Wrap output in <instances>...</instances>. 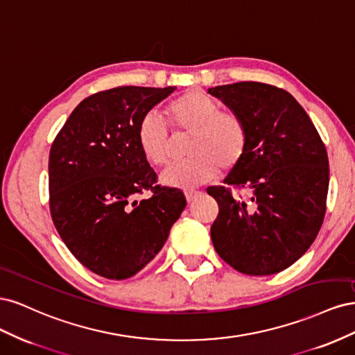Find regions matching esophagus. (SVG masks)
Wrapping results in <instances>:
<instances>
[{"instance_id":"esophagus-1","label":"esophagus","mask_w":355,"mask_h":355,"mask_svg":"<svg viewBox=\"0 0 355 355\" xmlns=\"http://www.w3.org/2000/svg\"><path fill=\"white\" fill-rule=\"evenodd\" d=\"M201 196L200 191H196V189H188L185 191V197H187V201L188 202H192L196 198H198Z\"/></svg>"}]
</instances>
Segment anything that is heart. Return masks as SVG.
Masks as SVG:
<instances>
[{
  "instance_id": "heart-1",
  "label": "heart",
  "mask_w": 355,
  "mask_h": 355,
  "mask_svg": "<svg viewBox=\"0 0 355 355\" xmlns=\"http://www.w3.org/2000/svg\"><path fill=\"white\" fill-rule=\"evenodd\" d=\"M164 114L175 132H187L188 158L176 161L161 175V184L191 189L206 184L218 168L237 167L247 151L249 133L243 118L219 110L218 102L200 90H188L164 106ZM136 144L144 159L154 167L167 163L170 136L166 124L155 114H146L136 125Z\"/></svg>"
}]
</instances>
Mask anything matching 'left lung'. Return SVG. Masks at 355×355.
Segmentation results:
<instances>
[{
    "label": "left lung",
    "instance_id": "left-lung-1",
    "mask_svg": "<svg viewBox=\"0 0 355 355\" xmlns=\"http://www.w3.org/2000/svg\"><path fill=\"white\" fill-rule=\"evenodd\" d=\"M247 127L249 144L225 187H210L219 214L214 250L247 275L277 274L315 240L326 213L329 158L315 125L292 94L243 81L209 89Z\"/></svg>",
    "mask_w": 355,
    "mask_h": 355
}]
</instances>
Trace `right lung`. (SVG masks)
<instances>
[{
  "instance_id": "add662e5",
  "label": "right lung",
  "mask_w": 355,
  "mask_h": 355,
  "mask_svg": "<svg viewBox=\"0 0 355 355\" xmlns=\"http://www.w3.org/2000/svg\"><path fill=\"white\" fill-rule=\"evenodd\" d=\"M175 87H115L85 98L49 157L53 223L87 270L125 280L151 262L187 206L184 192L157 185L136 144V125ZM149 190L152 197L137 200Z\"/></svg>"
}]
</instances>
